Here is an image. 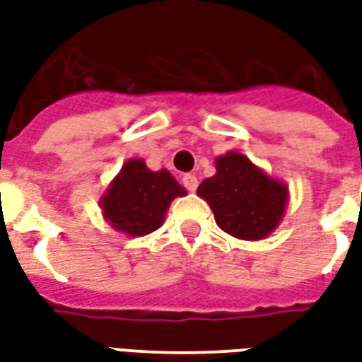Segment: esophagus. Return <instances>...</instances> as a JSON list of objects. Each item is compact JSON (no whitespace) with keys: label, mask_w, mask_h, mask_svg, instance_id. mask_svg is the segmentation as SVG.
Wrapping results in <instances>:
<instances>
[{"label":"esophagus","mask_w":362,"mask_h":362,"mask_svg":"<svg viewBox=\"0 0 362 362\" xmlns=\"http://www.w3.org/2000/svg\"><path fill=\"white\" fill-rule=\"evenodd\" d=\"M182 184H184L186 189H189V192H196L197 178L194 174H184V176H182Z\"/></svg>","instance_id":"1"}]
</instances>
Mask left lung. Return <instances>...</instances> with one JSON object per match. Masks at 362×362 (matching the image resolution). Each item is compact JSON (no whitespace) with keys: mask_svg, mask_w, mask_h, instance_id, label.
<instances>
[{"mask_svg":"<svg viewBox=\"0 0 362 362\" xmlns=\"http://www.w3.org/2000/svg\"><path fill=\"white\" fill-rule=\"evenodd\" d=\"M215 166L217 174L199 184L197 196L209 204L217 225L243 240L266 238L285 213L287 186L235 151L217 158Z\"/></svg>","mask_w":362,"mask_h":362,"instance_id":"1","label":"left lung"}]
</instances>
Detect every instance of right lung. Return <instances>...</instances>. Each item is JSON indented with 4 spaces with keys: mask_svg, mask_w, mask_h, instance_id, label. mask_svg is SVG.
Instances as JSON below:
<instances>
[{
    "mask_svg": "<svg viewBox=\"0 0 362 362\" xmlns=\"http://www.w3.org/2000/svg\"><path fill=\"white\" fill-rule=\"evenodd\" d=\"M178 196H186V189L168 170L153 173L141 158H132L122 166L100 205L116 230L143 236L163 225L168 205Z\"/></svg>",
    "mask_w": 362,
    "mask_h": 362,
    "instance_id": "1",
    "label": "right lung"
}]
</instances>
